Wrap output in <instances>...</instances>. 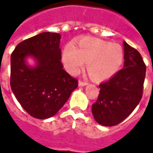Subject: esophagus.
Returning a JSON list of instances; mask_svg holds the SVG:
<instances>
[{"instance_id": "obj_1", "label": "esophagus", "mask_w": 153, "mask_h": 153, "mask_svg": "<svg viewBox=\"0 0 153 153\" xmlns=\"http://www.w3.org/2000/svg\"><path fill=\"white\" fill-rule=\"evenodd\" d=\"M88 84L87 82H85V81H82V80H79V86H86Z\"/></svg>"}]
</instances>
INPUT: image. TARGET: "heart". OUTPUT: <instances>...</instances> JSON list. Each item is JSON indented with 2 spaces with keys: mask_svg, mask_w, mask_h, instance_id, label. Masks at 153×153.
<instances>
[{
  "mask_svg": "<svg viewBox=\"0 0 153 153\" xmlns=\"http://www.w3.org/2000/svg\"><path fill=\"white\" fill-rule=\"evenodd\" d=\"M123 49L119 44L94 37H84L67 44L62 54L65 68L71 74L79 73L86 62L89 75L94 80H104L116 74L123 62Z\"/></svg>",
  "mask_w": 153,
  "mask_h": 153,
  "instance_id": "b5f03b06",
  "label": "heart"
}]
</instances>
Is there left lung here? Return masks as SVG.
<instances>
[{
  "label": "left lung",
  "mask_w": 153,
  "mask_h": 153,
  "mask_svg": "<svg viewBox=\"0 0 153 153\" xmlns=\"http://www.w3.org/2000/svg\"><path fill=\"white\" fill-rule=\"evenodd\" d=\"M123 69L99 85L100 94L92 105L98 124L114 126L123 121L139 104L143 94L146 66L137 50L124 41Z\"/></svg>",
  "instance_id": "1"
}]
</instances>
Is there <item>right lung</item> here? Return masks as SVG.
Wrapping results in <instances>:
<instances>
[{
	"instance_id": "add662e5",
	"label": "right lung",
	"mask_w": 153,
	"mask_h": 153,
	"mask_svg": "<svg viewBox=\"0 0 153 153\" xmlns=\"http://www.w3.org/2000/svg\"><path fill=\"white\" fill-rule=\"evenodd\" d=\"M60 39L59 33L42 32L20 42L11 55V89L35 118L54 116L78 86V80L63 70ZM29 56L36 60L35 67L26 62Z\"/></svg>"
}]
</instances>
